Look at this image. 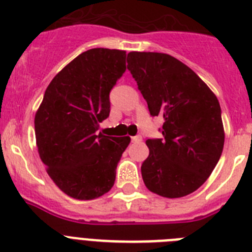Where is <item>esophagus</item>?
Returning <instances> with one entry per match:
<instances>
[{"instance_id": "1", "label": "esophagus", "mask_w": 252, "mask_h": 252, "mask_svg": "<svg viewBox=\"0 0 252 252\" xmlns=\"http://www.w3.org/2000/svg\"><path fill=\"white\" fill-rule=\"evenodd\" d=\"M141 136H132V137H131V141H132V142H140V141H141Z\"/></svg>"}]
</instances>
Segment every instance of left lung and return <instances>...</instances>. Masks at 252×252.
<instances>
[{"instance_id": "left-lung-1", "label": "left lung", "mask_w": 252, "mask_h": 252, "mask_svg": "<svg viewBox=\"0 0 252 252\" xmlns=\"http://www.w3.org/2000/svg\"><path fill=\"white\" fill-rule=\"evenodd\" d=\"M127 69L150 115L164 119L162 139H148L141 165L146 188L166 198L197 190L208 179L224 144L221 107L192 69L162 53L131 51Z\"/></svg>"}]
</instances>
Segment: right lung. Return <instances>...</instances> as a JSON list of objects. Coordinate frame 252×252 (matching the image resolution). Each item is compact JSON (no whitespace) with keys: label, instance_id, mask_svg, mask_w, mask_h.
<instances>
[{"label":"right lung","instance_id":"add662e5","mask_svg":"<svg viewBox=\"0 0 252 252\" xmlns=\"http://www.w3.org/2000/svg\"><path fill=\"white\" fill-rule=\"evenodd\" d=\"M126 70V51L95 48L64 66L50 82L35 115L40 159L69 197L90 201L115 184L128 136L98 133L110 116V92Z\"/></svg>","mask_w":252,"mask_h":252}]
</instances>
